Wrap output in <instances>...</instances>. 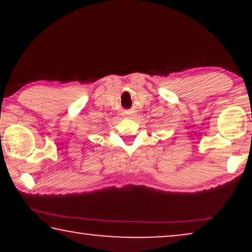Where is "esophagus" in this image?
<instances>
[{
	"mask_svg": "<svg viewBox=\"0 0 252 252\" xmlns=\"http://www.w3.org/2000/svg\"><path fill=\"white\" fill-rule=\"evenodd\" d=\"M132 113H133V111H125L124 112V115H125L126 117H129V116H132Z\"/></svg>",
	"mask_w": 252,
	"mask_h": 252,
	"instance_id": "esophagus-1",
	"label": "esophagus"
}]
</instances>
